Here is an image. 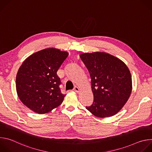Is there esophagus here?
Returning a JSON list of instances; mask_svg holds the SVG:
<instances>
[{
    "label": "esophagus",
    "instance_id": "esophagus-1",
    "mask_svg": "<svg viewBox=\"0 0 152 152\" xmlns=\"http://www.w3.org/2000/svg\"><path fill=\"white\" fill-rule=\"evenodd\" d=\"M73 90H74V91H76V93H79V92L80 91V89L77 87V86H75V87L74 88Z\"/></svg>",
    "mask_w": 152,
    "mask_h": 152
}]
</instances>
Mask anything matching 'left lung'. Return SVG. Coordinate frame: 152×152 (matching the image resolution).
<instances>
[{
    "instance_id": "obj_1",
    "label": "left lung",
    "mask_w": 152,
    "mask_h": 152,
    "mask_svg": "<svg viewBox=\"0 0 152 152\" xmlns=\"http://www.w3.org/2000/svg\"><path fill=\"white\" fill-rule=\"evenodd\" d=\"M80 58L91 79L94 101L86 106L91 114L104 118L117 114L131 96V74L120 59L105 52L84 53Z\"/></svg>"
}]
</instances>
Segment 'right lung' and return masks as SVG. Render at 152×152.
Segmentation results:
<instances>
[{
    "label": "right lung",
    "mask_w": 152,
    "mask_h": 152,
    "mask_svg": "<svg viewBox=\"0 0 152 152\" xmlns=\"http://www.w3.org/2000/svg\"><path fill=\"white\" fill-rule=\"evenodd\" d=\"M69 53L48 48L28 57L16 76V90L21 102L32 111L43 114L59 106L65 95L57 72Z\"/></svg>",
    "instance_id": "add662e5"
}]
</instances>
